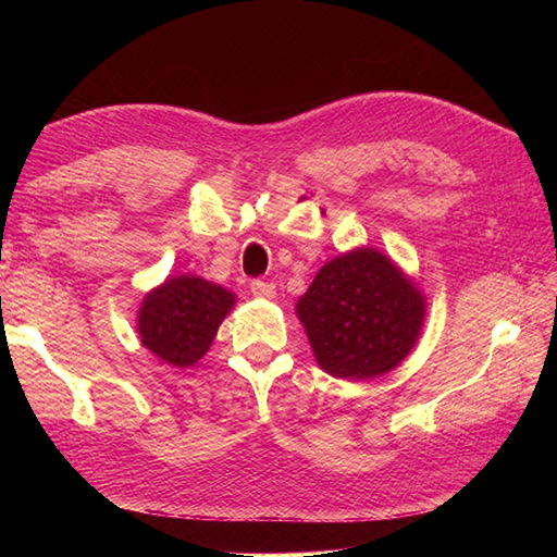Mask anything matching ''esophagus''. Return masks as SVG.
Listing matches in <instances>:
<instances>
[{"instance_id":"1","label":"esophagus","mask_w":557,"mask_h":557,"mask_svg":"<svg viewBox=\"0 0 557 557\" xmlns=\"http://www.w3.org/2000/svg\"><path fill=\"white\" fill-rule=\"evenodd\" d=\"M250 293H252V297H260V299H274L276 297L274 283H267V281H252Z\"/></svg>"}]
</instances>
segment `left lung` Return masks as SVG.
I'll return each instance as SVG.
<instances>
[{
  "label": "left lung",
  "mask_w": 557,
  "mask_h": 557,
  "mask_svg": "<svg viewBox=\"0 0 557 557\" xmlns=\"http://www.w3.org/2000/svg\"><path fill=\"white\" fill-rule=\"evenodd\" d=\"M425 307V297L391 258L376 248H356L320 267L295 311L327 374L367 381L409 356Z\"/></svg>",
  "instance_id": "obj_1"
}]
</instances>
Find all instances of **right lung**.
<instances>
[{"mask_svg":"<svg viewBox=\"0 0 557 557\" xmlns=\"http://www.w3.org/2000/svg\"><path fill=\"white\" fill-rule=\"evenodd\" d=\"M234 299V293L207 278H166L141 301V344L166 364L190 367L205 358Z\"/></svg>","mask_w":557,"mask_h":557,"instance_id":"right-lung-1","label":"right lung"}]
</instances>
